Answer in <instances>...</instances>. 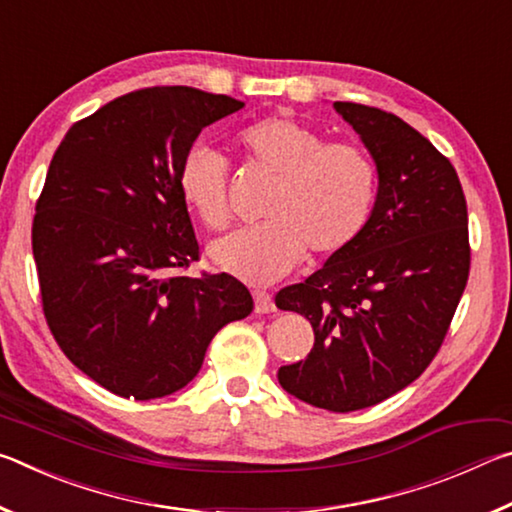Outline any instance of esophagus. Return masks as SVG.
Segmentation results:
<instances>
[{
  "mask_svg": "<svg viewBox=\"0 0 512 512\" xmlns=\"http://www.w3.org/2000/svg\"><path fill=\"white\" fill-rule=\"evenodd\" d=\"M253 298H255V311H257V314H271V311L275 309L271 293H266V291H255V293H253Z\"/></svg>",
  "mask_w": 512,
  "mask_h": 512,
  "instance_id": "1",
  "label": "esophagus"
}]
</instances>
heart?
I'll return each mask as SVG.
<instances>
[{"mask_svg":"<svg viewBox=\"0 0 512 512\" xmlns=\"http://www.w3.org/2000/svg\"><path fill=\"white\" fill-rule=\"evenodd\" d=\"M235 144L250 167L275 178V187L262 210L266 223L214 241L216 266L250 284H268L291 273L307 250L334 255L359 237L377 194L375 164L359 146L325 142L291 117L248 124ZM178 187L207 228H228V162L219 151L194 144L180 162Z\"/></svg>","mask_w":512,"mask_h":512,"instance_id":"obj_1","label":"heart"}]
</instances>
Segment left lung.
Segmentation results:
<instances>
[{
	"label": "left lung",
	"mask_w": 512,
	"mask_h": 512,
	"mask_svg": "<svg viewBox=\"0 0 512 512\" xmlns=\"http://www.w3.org/2000/svg\"><path fill=\"white\" fill-rule=\"evenodd\" d=\"M377 164V201L359 237L277 309L314 327L305 361L277 370L282 388L318 409L384 402L436 357L470 275L467 203L443 153L393 112L334 101Z\"/></svg>",
	"instance_id": "1"
}]
</instances>
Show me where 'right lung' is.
Here are the masks:
<instances>
[{
	"mask_svg": "<svg viewBox=\"0 0 512 512\" xmlns=\"http://www.w3.org/2000/svg\"><path fill=\"white\" fill-rule=\"evenodd\" d=\"M241 108L187 85L135 90L76 121L51 158L31 230L42 311L65 357L119 397L180 391L214 334L253 311L237 277L183 273L201 250L180 162Z\"/></svg>",
	"mask_w": 512,
	"mask_h": 512,
	"instance_id": "obj_1",
	"label": "right lung"
}]
</instances>
